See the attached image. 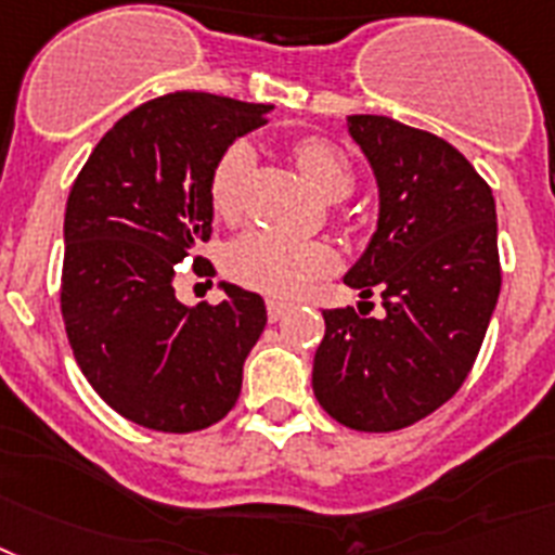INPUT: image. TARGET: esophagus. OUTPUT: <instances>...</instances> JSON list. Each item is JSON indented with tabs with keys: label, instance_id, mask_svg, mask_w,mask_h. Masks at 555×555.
I'll list each match as a JSON object with an SVG mask.
<instances>
[{
	"label": "esophagus",
	"instance_id": "1",
	"mask_svg": "<svg viewBox=\"0 0 555 555\" xmlns=\"http://www.w3.org/2000/svg\"><path fill=\"white\" fill-rule=\"evenodd\" d=\"M287 310H291V305H287V301H268V319L270 321H279L282 315L287 313Z\"/></svg>",
	"mask_w": 555,
	"mask_h": 555
}]
</instances>
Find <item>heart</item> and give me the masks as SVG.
I'll list each match as a JSON object with an SVG mask.
<instances>
[{
    "mask_svg": "<svg viewBox=\"0 0 555 555\" xmlns=\"http://www.w3.org/2000/svg\"><path fill=\"white\" fill-rule=\"evenodd\" d=\"M293 155L299 160L307 180L327 199H344L356 185V171L341 149L333 146L324 138H301L293 143ZM254 169V149L245 141H234L225 146L211 169L208 180V199L211 211L222 220H234L242 211V191ZM228 276L250 287L256 293L273 296V299H293L307 287L330 276L335 270V254L324 242L293 240L254 228L236 236L225 250Z\"/></svg>",
    "mask_w": 555,
    "mask_h": 555,
    "instance_id": "obj_1",
    "label": "heart"
}]
</instances>
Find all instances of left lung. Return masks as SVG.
<instances>
[{"label": "left lung", "mask_w": 555, "mask_h": 555, "mask_svg": "<svg viewBox=\"0 0 555 555\" xmlns=\"http://www.w3.org/2000/svg\"><path fill=\"white\" fill-rule=\"evenodd\" d=\"M349 134L378 177L380 217L344 282L386 313L324 310L313 392L356 431H398L457 395L500 299L491 185L457 149L384 115H352ZM366 305V301H361Z\"/></svg>", "instance_id": "8db88e82"}]
</instances>
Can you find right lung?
<instances>
[{
  "label": "right lung",
  "instance_id": "right-lung-1",
  "mask_svg": "<svg viewBox=\"0 0 555 555\" xmlns=\"http://www.w3.org/2000/svg\"><path fill=\"white\" fill-rule=\"evenodd\" d=\"M270 109L194 90L152 98L98 141L69 191L64 330L83 378L138 426L199 431L240 398L268 321L262 296L222 285L220 305L185 307L175 279L211 240L214 163Z\"/></svg>",
  "mask_w": 555,
  "mask_h": 555
}]
</instances>
